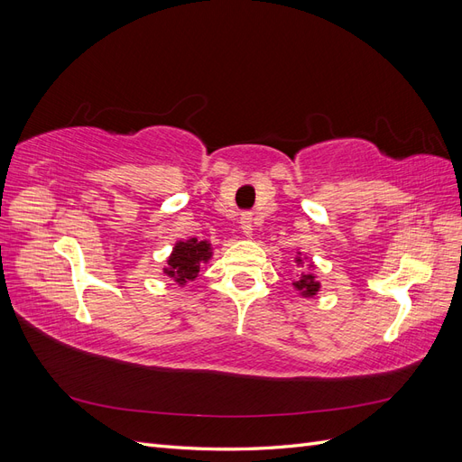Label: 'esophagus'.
<instances>
[{
  "label": "esophagus",
  "mask_w": 462,
  "mask_h": 462,
  "mask_svg": "<svg viewBox=\"0 0 462 462\" xmlns=\"http://www.w3.org/2000/svg\"><path fill=\"white\" fill-rule=\"evenodd\" d=\"M253 216L250 214H243L241 216V231L245 236H253V231H254V226H253Z\"/></svg>",
  "instance_id": "obj_1"
}]
</instances>
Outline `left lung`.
Here are the masks:
<instances>
[{"label": "left lung", "mask_w": 462, "mask_h": 462, "mask_svg": "<svg viewBox=\"0 0 462 462\" xmlns=\"http://www.w3.org/2000/svg\"><path fill=\"white\" fill-rule=\"evenodd\" d=\"M306 260L309 258H306L302 253H297L295 263L304 265V272L300 273L299 279L292 282V287H295V291H299V295L302 299H314L318 295V291L321 289V283L318 282V277L314 273V270H316L314 262H306Z\"/></svg>", "instance_id": "obj_1"}]
</instances>
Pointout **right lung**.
Instances as JSON below:
<instances>
[{"instance_id":"obj_1","label":"right lung","mask_w":462,"mask_h":462,"mask_svg":"<svg viewBox=\"0 0 462 462\" xmlns=\"http://www.w3.org/2000/svg\"><path fill=\"white\" fill-rule=\"evenodd\" d=\"M212 245L208 241H200L197 236H189V239L177 241L173 245L171 254L165 260L163 275H167L173 282L183 287L189 282H194L199 277L200 263H208L212 260Z\"/></svg>"}]
</instances>
